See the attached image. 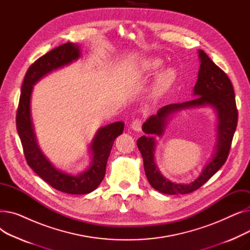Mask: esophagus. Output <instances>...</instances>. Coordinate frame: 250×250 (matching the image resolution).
<instances>
[{
    "label": "esophagus",
    "instance_id": "esophagus-1",
    "mask_svg": "<svg viewBox=\"0 0 250 250\" xmlns=\"http://www.w3.org/2000/svg\"><path fill=\"white\" fill-rule=\"evenodd\" d=\"M130 127H132L133 130H135V132H141L142 129V122L140 120H135L132 125H130Z\"/></svg>",
    "mask_w": 250,
    "mask_h": 250
}]
</instances>
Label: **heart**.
<instances>
[{"instance_id":"heart-1","label":"heart","mask_w":250,"mask_h":250,"mask_svg":"<svg viewBox=\"0 0 250 250\" xmlns=\"http://www.w3.org/2000/svg\"><path fill=\"white\" fill-rule=\"evenodd\" d=\"M163 65V61L159 58H150L141 62L139 69L137 70L135 76L137 78H142L155 74L157 71L160 70ZM176 78V73L172 68H166L162 70L158 75L156 76L153 91L155 94H162L168 88L173 84Z\"/></svg>"}]
</instances>
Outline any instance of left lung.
Returning a JSON list of instances; mask_svg holds the SVG:
<instances>
[{
	"mask_svg": "<svg viewBox=\"0 0 250 250\" xmlns=\"http://www.w3.org/2000/svg\"><path fill=\"white\" fill-rule=\"evenodd\" d=\"M199 58L201 65L192 93L195 98L187 102L169 104L160 108L157 114L151 115L142 126L143 132L147 136H143L137 141L149 183L153 188L162 193L186 194L200 188L226 162L237 126L238 112L230 79L204 50L199 49ZM195 107H211L216 112L217 139L214 153L199 177L193 182L189 184L172 183L161 174L155 165L156 141L154 136L161 137L164 134L167 123L175 113Z\"/></svg>",
	"mask_w": 250,
	"mask_h": 250,
	"instance_id": "obj_1",
	"label": "left lung"
}]
</instances>
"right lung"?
Masks as SVG:
<instances>
[{"mask_svg": "<svg viewBox=\"0 0 250 250\" xmlns=\"http://www.w3.org/2000/svg\"><path fill=\"white\" fill-rule=\"evenodd\" d=\"M80 57V45L67 42L34 62L24 78L16 116L18 135L28 165L50 187L70 194H86L98 188L105 175L113 142L123 134L125 127L123 122H116L97 129L89 145L90 165L78 174H71L57 168L39 148L30 108L33 86L47 74L76 62Z\"/></svg>", "mask_w": 250, "mask_h": 250, "instance_id": "obj_1", "label": "right lung"}]
</instances>
